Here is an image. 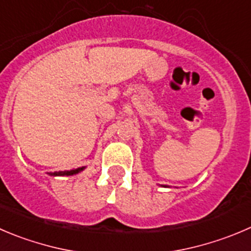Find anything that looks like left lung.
<instances>
[{
  "mask_svg": "<svg viewBox=\"0 0 251 251\" xmlns=\"http://www.w3.org/2000/svg\"><path fill=\"white\" fill-rule=\"evenodd\" d=\"M164 186V185H163ZM164 187H169V186H164Z\"/></svg>",
  "mask_w": 251,
  "mask_h": 251,
  "instance_id": "1",
  "label": "left lung"
}]
</instances>
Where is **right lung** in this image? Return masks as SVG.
<instances>
[{
  "mask_svg": "<svg viewBox=\"0 0 251 251\" xmlns=\"http://www.w3.org/2000/svg\"><path fill=\"white\" fill-rule=\"evenodd\" d=\"M83 169H85V166L74 169V170H69V171H55V173H48V174H49L50 176H71V175H76V174L81 173Z\"/></svg>",
  "mask_w": 251,
  "mask_h": 251,
  "instance_id": "right-lung-1",
  "label": "right lung"
}]
</instances>
